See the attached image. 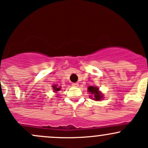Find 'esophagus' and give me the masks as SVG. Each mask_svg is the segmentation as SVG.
Here are the masks:
<instances>
[{"mask_svg": "<svg viewBox=\"0 0 148 148\" xmlns=\"http://www.w3.org/2000/svg\"><path fill=\"white\" fill-rule=\"evenodd\" d=\"M71 85H72L73 86L77 87V86H79V84H77V83H72V84H71Z\"/></svg>", "mask_w": 148, "mask_h": 148, "instance_id": "1", "label": "esophagus"}]
</instances>
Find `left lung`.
I'll return each instance as SVG.
<instances>
[{"label": "left lung", "instance_id": "8db88e82", "mask_svg": "<svg viewBox=\"0 0 148 148\" xmlns=\"http://www.w3.org/2000/svg\"><path fill=\"white\" fill-rule=\"evenodd\" d=\"M88 92L91 93V94H93V96H94V98H93V99H94V100L99 101L103 98L102 94L99 92V88H96V87H94L92 86H88Z\"/></svg>", "mask_w": 148, "mask_h": 148}]
</instances>
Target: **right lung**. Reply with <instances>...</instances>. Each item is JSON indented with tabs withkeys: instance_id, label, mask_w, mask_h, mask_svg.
Wrapping results in <instances>:
<instances>
[{
	"instance_id": "obj_1",
	"label": "right lung",
	"mask_w": 148,
	"mask_h": 148,
	"mask_svg": "<svg viewBox=\"0 0 148 148\" xmlns=\"http://www.w3.org/2000/svg\"><path fill=\"white\" fill-rule=\"evenodd\" d=\"M52 87H53V89L54 90L55 92H57V91H60V90L61 89V87H57L56 85H54V86H52Z\"/></svg>"
}]
</instances>
